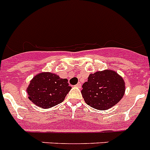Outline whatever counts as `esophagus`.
I'll use <instances>...</instances> for the list:
<instances>
[{"label":"esophagus","mask_w":150,"mask_h":150,"mask_svg":"<svg viewBox=\"0 0 150 150\" xmlns=\"http://www.w3.org/2000/svg\"><path fill=\"white\" fill-rule=\"evenodd\" d=\"M75 87H77V88L81 87V83H78L77 85H75Z\"/></svg>","instance_id":"34e87169"}]
</instances>
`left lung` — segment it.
<instances>
[{
    "label": "left lung",
    "instance_id": "left-lung-1",
    "mask_svg": "<svg viewBox=\"0 0 150 150\" xmlns=\"http://www.w3.org/2000/svg\"><path fill=\"white\" fill-rule=\"evenodd\" d=\"M125 91L122 76L113 70H104L90 74L88 81L82 85L81 95L89 106L107 110L121 100Z\"/></svg>",
    "mask_w": 150,
    "mask_h": 150
}]
</instances>
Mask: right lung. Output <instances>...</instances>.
I'll return each instance as SVG.
<instances>
[{
	"label": "right lung",
	"instance_id": "1",
	"mask_svg": "<svg viewBox=\"0 0 150 150\" xmlns=\"http://www.w3.org/2000/svg\"><path fill=\"white\" fill-rule=\"evenodd\" d=\"M71 88L67 79H61L54 73L41 72L33 77L26 91L31 102L48 109L62 103Z\"/></svg>",
	"mask_w": 150,
	"mask_h": 150
}]
</instances>
